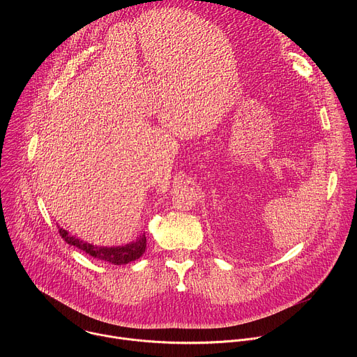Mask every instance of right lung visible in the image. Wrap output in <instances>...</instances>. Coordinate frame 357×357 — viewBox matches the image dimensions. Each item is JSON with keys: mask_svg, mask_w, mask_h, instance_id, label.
<instances>
[{"mask_svg": "<svg viewBox=\"0 0 357 357\" xmlns=\"http://www.w3.org/2000/svg\"><path fill=\"white\" fill-rule=\"evenodd\" d=\"M59 233L68 244L86 251L89 256H91L97 260L106 261V263H110L114 266H123V264L135 261L137 259H139L142 256V254L145 252V248H146L145 233H141L137 237V240H134L131 243H127L124 245H113V247L96 245V244L87 243L82 238H77L76 236L69 234V231L62 227H59Z\"/></svg>", "mask_w": 357, "mask_h": 357, "instance_id": "obj_1", "label": "right lung"}]
</instances>
